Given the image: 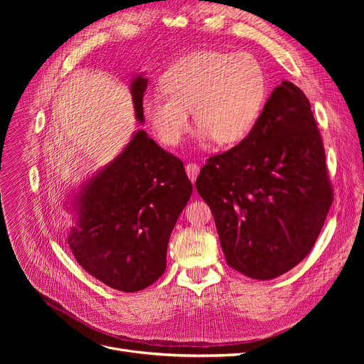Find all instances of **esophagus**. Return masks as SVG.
<instances>
[{
    "instance_id": "esophagus-1",
    "label": "esophagus",
    "mask_w": 364,
    "mask_h": 364,
    "mask_svg": "<svg viewBox=\"0 0 364 364\" xmlns=\"http://www.w3.org/2000/svg\"><path fill=\"white\" fill-rule=\"evenodd\" d=\"M199 165L198 164H193V162H188L187 165H186V172H187V176H188V178L192 180V183H195L196 181V178H198V174H199Z\"/></svg>"
}]
</instances>
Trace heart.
I'll return each instance as SVG.
<instances>
[{"label":"heart","mask_w":364,"mask_h":364,"mask_svg":"<svg viewBox=\"0 0 364 364\" xmlns=\"http://www.w3.org/2000/svg\"><path fill=\"white\" fill-rule=\"evenodd\" d=\"M159 85L164 95L147 97L143 113L168 147L186 136L192 110L202 141L237 144L252 132L269 97L267 70L250 53L195 51L172 65Z\"/></svg>","instance_id":"heart-1"}]
</instances>
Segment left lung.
<instances>
[{"label": "left lung", "mask_w": 364, "mask_h": 364, "mask_svg": "<svg viewBox=\"0 0 364 364\" xmlns=\"http://www.w3.org/2000/svg\"><path fill=\"white\" fill-rule=\"evenodd\" d=\"M196 190L211 208L225 261L236 272L269 280L307 257L333 190L301 88L289 81L276 87L250 136L208 159Z\"/></svg>", "instance_id": "left-lung-1"}]
</instances>
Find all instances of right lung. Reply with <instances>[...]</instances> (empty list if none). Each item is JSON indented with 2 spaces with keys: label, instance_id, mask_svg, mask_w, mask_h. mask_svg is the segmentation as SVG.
I'll return each mask as SVG.
<instances>
[{
  "label": "right lung",
  "instance_id": "obj_1",
  "mask_svg": "<svg viewBox=\"0 0 364 364\" xmlns=\"http://www.w3.org/2000/svg\"><path fill=\"white\" fill-rule=\"evenodd\" d=\"M147 80L131 82L136 118L144 122ZM193 192L183 162L140 129L75 196L76 225L68 237L75 259L112 289L137 292L166 269V247Z\"/></svg>",
  "mask_w": 364,
  "mask_h": 364
}]
</instances>
